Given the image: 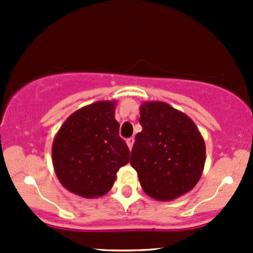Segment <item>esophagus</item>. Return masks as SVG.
Segmentation results:
<instances>
[{"label": "esophagus", "mask_w": 253, "mask_h": 253, "mask_svg": "<svg viewBox=\"0 0 253 253\" xmlns=\"http://www.w3.org/2000/svg\"><path fill=\"white\" fill-rule=\"evenodd\" d=\"M126 143H127V145H128V148H129V150L132 149V147H133V143H134V138L133 137H131V138H128L126 141Z\"/></svg>", "instance_id": "34e87169"}]
</instances>
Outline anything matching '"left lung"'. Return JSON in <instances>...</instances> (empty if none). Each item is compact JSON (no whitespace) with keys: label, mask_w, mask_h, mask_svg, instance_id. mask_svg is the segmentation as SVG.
<instances>
[{"label":"left lung","mask_w":253,"mask_h":253,"mask_svg":"<svg viewBox=\"0 0 253 253\" xmlns=\"http://www.w3.org/2000/svg\"><path fill=\"white\" fill-rule=\"evenodd\" d=\"M142 131L131 152V165L145 193L172 201L192 190L202 176L206 144L195 122L163 101L143 103Z\"/></svg>","instance_id":"left-lung-1"}]
</instances>
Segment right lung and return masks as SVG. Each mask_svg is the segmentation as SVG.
Wrapping results in <instances>:
<instances>
[{
	"label": "right lung",
	"instance_id": "add662e5",
	"mask_svg": "<svg viewBox=\"0 0 253 253\" xmlns=\"http://www.w3.org/2000/svg\"><path fill=\"white\" fill-rule=\"evenodd\" d=\"M115 101H96L73 112L52 143V164L63 187L84 198L111 190L116 172L129 162V149L119 136Z\"/></svg>",
	"mask_w": 253,
	"mask_h": 253
}]
</instances>
